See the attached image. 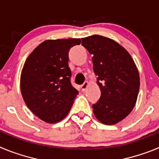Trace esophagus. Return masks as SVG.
<instances>
[{"label": "esophagus", "mask_w": 159, "mask_h": 159, "mask_svg": "<svg viewBox=\"0 0 159 159\" xmlns=\"http://www.w3.org/2000/svg\"><path fill=\"white\" fill-rule=\"evenodd\" d=\"M88 86H89V83H88V82H84V84H83L82 86H81V89H82L83 92H84V91H85V90H86L87 88H88Z\"/></svg>", "instance_id": "esophagus-1"}]
</instances>
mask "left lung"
<instances>
[{
  "label": "left lung",
  "instance_id": "left-lung-1",
  "mask_svg": "<svg viewBox=\"0 0 159 159\" xmlns=\"http://www.w3.org/2000/svg\"><path fill=\"white\" fill-rule=\"evenodd\" d=\"M82 45L93 55L101 91L99 100L92 105L94 115L103 124H116L135 106L140 86L137 67L128 52L110 38L93 35L82 38Z\"/></svg>",
  "mask_w": 159,
  "mask_h": 159
}]
</instances>
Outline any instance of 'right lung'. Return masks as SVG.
<instances>
[{
  "label": "right lung",
  "instance_id": "right-lung-1",
  "mask_svg": "<svg viewBox=\"0 0 159 159\" xmlns=\"http://www.w3.org/2000/svg\"><path fill=\"white\" fill-rule=\"evenodd\" d=\"M80 39L42 42L25 60L20 75V92L25 104L39 119L56 123L69 113L78 91L70 82L68 52Z\"/></svg>",
  "mask_w": 159,
  "mask_h": 159
}]
</instances>
